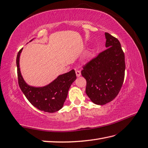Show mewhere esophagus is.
<instances>
[{"label":"esophagus","instance_id":"34e87169","mask_svg":"<svg viewBox=\"0 0 148 148\" xmlns=\"http://www.w3.org/2000/svg\"><path fill=\"white\" fill-rule=\"evenodd\" d=\"M76 76L77 77H79L81 76V72L79 70H76Z\"/></svg>","mask_w":148,"mask_h":148}]
</instances>
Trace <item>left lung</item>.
<instances>
[{"label":"left lung","mask_w":148,"mask_h":148,"mask_svg":"<svg viewBox=\"0 0 148 148\" xmlns=\"http://www.w3.org/2000/svg\"><path fill=\"white\" fill-rule=\"evenodd\" d=\"M107 48L83 66L86 94L94 103L103 105L114 99L122 87L125 58L119 41L105 33Z\"/></svg>","instance_id":"obj_1"}]
</instances>
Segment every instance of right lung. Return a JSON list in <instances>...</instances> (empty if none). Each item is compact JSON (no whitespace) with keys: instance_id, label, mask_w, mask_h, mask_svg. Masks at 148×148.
Returning a JSON list of instances; mask_svg holds the SVG:
<instances>
[{"instance_id":"obj_1","label":"right lung","mask_w":148,"mask_h":148,"mask_svg":"<svg viewBox=\"0 0 148 148\" xmlns=\"http://www.w3.org/2000/svg\"><path fill=\"white\" fill-rule=\"evenodd\" d=\"M32 41V40H31ZM22 49L17 54L16 66L18 85L27 100L40 110L54 113L62 108L71 85L76 79L74 70L60 75L49 85L35 87L27 85L20 72L19 61Z\"/></svg>"}]
</instances>
